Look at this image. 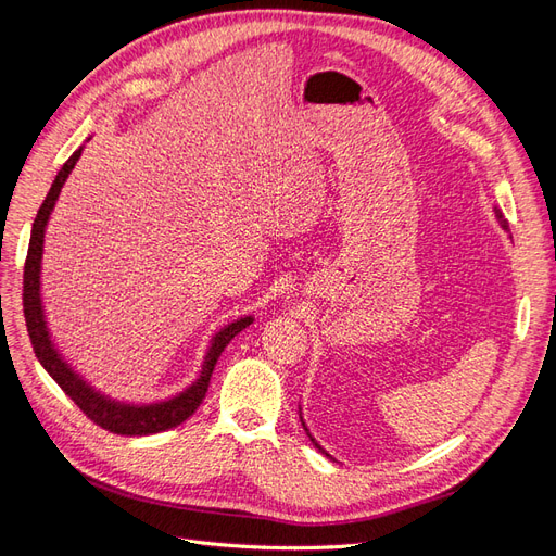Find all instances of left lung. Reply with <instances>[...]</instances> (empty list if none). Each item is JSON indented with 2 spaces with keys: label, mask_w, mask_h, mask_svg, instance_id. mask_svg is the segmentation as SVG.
<instances>
[{
  "label": "left lung",
  "mask_w": 556,
  "mask_h": 556,
  "mask_svg": "<svg viewBox=\"0 0 556 556\" xmlns=\"http://www.w3.org/2000/svg\"><path fill=\"white\" fill-rule=\"evenodd\" d=\"M496 217H498V223L503 225V229H508V223H506V217H503V215H501V211H496ZM311 441H313V439H311ZM313 443H315V441H313ZM315 447H317V450H323V447H319L317 443H315Z\"/></svg>",
  "instance_id": "left-lung-1"
}]
</instances>
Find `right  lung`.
<instances>
[{"mask_svg": "<svg viewBox=\"0 0 556 556\" xmlns=\"http://www.w3.org/2000/svg\"><path fill=\"white\" fill-rule=\"evenodd\" d=\"M80 150L83 148H78L76 153L62 164V169L58 172L53 185H50L43 204L35 217V225H31L25 274H23V313H25V323H27V331H29V341H31V348H35L37 359L50 374V378H53L62 387V392L70 396L76 406L86 413V417L92 419L94 425H99L111 433H121V435L160 433V431L182 425L185 419H188L199 408V403L204 401V396L208 392V382H211L213 368L217 364V357L223 355V350L227 348V343L233 339V336L243 331L252 323V317H241V319H237V323L227 325L220 333H215L199 380L190 387V390H185L176 399L153 403V406H129V403H117V401L102 396L99 392H94L90 384L83 382L72 371V368L62 362L55 345L50 343L43 311H41V294H39V271H41L46 223L50 217V211H53V206H55L64 180L70 178L74 164L80 157Z\"/></svg>", "mask_w": 556, "mask_h": 556, "instance_id": "obj_1", "label": "right lung"}]
</instances>
